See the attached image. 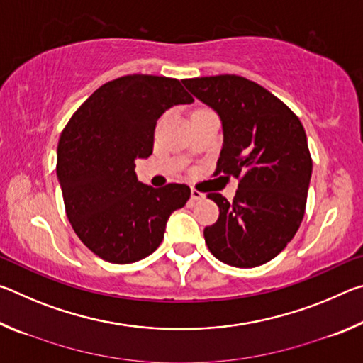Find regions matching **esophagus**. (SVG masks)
<instances>
[{
	"instance_id": "esophagus-1",
	"label": "esophagus",
	"mask_w": 363,
	"mask_h": 363,
	"mask_svg": "<svg viewBox=\"0 0 363 363\" xmlns=\"http://www.w3.org/2000/svg\"><path fill=\"white\" fill-rule=\"evenodd\" d=\"M190 196H192V200H203L205 199V195L200 192V190H196V189H192L190 190Z\"/></svg>"
}]
</instances>
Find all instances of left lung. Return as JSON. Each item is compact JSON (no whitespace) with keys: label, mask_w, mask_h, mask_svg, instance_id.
Returning a JSON list of instances; mask_svg holds the SVG:
<instances>
[{"label":"left lung","mask_w":363,"mask_h":363,"mask_svg":"<svg viewBox=\"0 0 363 363\" xmlns=\"http://www.w3.org/2000/svg\"><path fill=\"white\" fill-rule=\"evenodd\" d=\"M184 86L219 115L224 144L216 173L237 177L229 201L208 194L219 218L203 235L214 257L233 267L274 259L304 218L312 158L303 125L279 97L238 75L184 79Z\"/></svg>","instance_id":"8db88e82"}]
</instances>
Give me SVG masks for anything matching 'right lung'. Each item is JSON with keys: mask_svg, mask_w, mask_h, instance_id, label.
<instances>
[{"mask_svg": "<svg viewBox=\"0 0 363 363\" xmlns=\"http://www.w3.org/2000/svg\"><path fill=\"white\" fill-rule=\"evenodd\" d=\"M190 102L179 79L126 75L96 89L60 134L56 171L67 218L104 261L131 264L152 255L171 213L190 199L186 184L153 189L134 171L136 160L152 155L164 110Z\"/></svg>", "mask_w": 363, "mask_h": 363, "instance_id": "add662e5", "label": "right lung"}]
</instances>
